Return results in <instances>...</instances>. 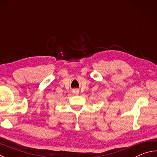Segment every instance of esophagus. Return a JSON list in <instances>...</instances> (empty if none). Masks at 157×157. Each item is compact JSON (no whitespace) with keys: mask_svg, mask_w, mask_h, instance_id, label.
Listing matches in <instances>:
<instances>
[{"mask_svg":"<svg viewBox=\"0 0 157 157\" xmlns=\"http://www.w3.org/2000/svg\"><path fill=\"white\" fill-rule=\"evenodd\" d=\"M73 92H74V94H78V93H79V91H78V90H77V89H75V90H74V91H73Z\"/></svg>","mask_w":157,"mask_h":157,"instance_id":"esophagus-1","label":"esophagus"}]
</instances>
